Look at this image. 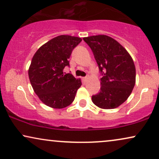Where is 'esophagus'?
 I'll return each mask as SVG.
<instances>
[{"mask_svg":"<svg viewBox=\"0 0 159 159\" xmlns=\"http://www.w3.org/2000/svg\"><path fill=\"white\" fill-rule=\"evenodd\" d=\"M83 80L84 82H86V81H87V80H88V76H85V77H83Z\"/></svg>","mask_w":159,"mask_h":159,"instance_id":"1","label":"esophagus"}]
</instances>
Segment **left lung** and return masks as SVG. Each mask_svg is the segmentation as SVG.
Segmentation results:
<instances>
[{
  "instance_id": "8db88e82",
  "label": "left lung",
  "mask_w": 159,
  "mask_h": 159,
  "mask_svg": "<svg viewBox=\"0 0 159 159\" xmlns=\"http://www.w3.org/2000/svg\"><path fill=\"white\" fill-rule=\"evenodd\" d=\"M93 53L101 78L100 91L92 102L102 109H113L124 103L136 83V68L127 51L114 39L99 34L84 38Z\"/></svg>"
}]
</instances>
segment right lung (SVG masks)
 I'll use <instances>...</instances> for the list:
<instances>
[{
  "label": "right lung",
  "mask_w": 159,
  "mask_h": 159,
  "mask_svg": "<svg viewBox=\"0 0 159 159\" xmlns=\"http://www.w3.org/2000/svg\"><path fill=\"white\" fill-rule=\"evenodd\" d=\"M81 41L78 37L60 35L40 46L33 56L29 80L34 93L47 106L61 109L74 100L81 80L63 73V69L69 66L72 51Z\"/></svg>",
  "instance_id": "add662e5"
}]
</instances>
